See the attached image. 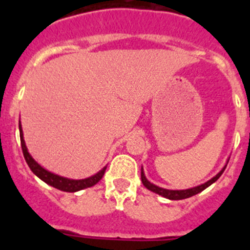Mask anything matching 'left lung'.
Listing matches in <instances>:
<instances>
[{
	"label": "left lung",
	"instance_id": "left-lung-1",
	"mask_svg": "<svg viewBox=\"0 0 250 250\" xmlns=\"http://www.w3.org/2000/svg\"><path fill=\"white\" fill-rule=\"evenodd\" d=\"M225 167H227V165H225V167H223V169L220 170L219 173L216 174L214 178H211L210 180H208V182L204 183V184L198 185V187H195V188H190V189H185V190H169V189H164V188L156 187V185H154L152 183H150L149 180L145 178V174H144V171H143V167H141V182H143V184H144V187L146 188V189H149V190L159 194V195L164 196V198H167V199L182 200V199H187V198H190V196L200 193V191H203L204 189H207L209 185H211L213 183H215L216 180L220 178V175L223 174V171L225 170Z\"/></svg>",
	"mask_w": 250,
	"mask_h": 250
}]
</instances>
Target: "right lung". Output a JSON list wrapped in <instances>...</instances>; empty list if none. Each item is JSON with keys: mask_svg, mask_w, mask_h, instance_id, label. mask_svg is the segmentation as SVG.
<instances>
[{"mask_svg": "<svg viewBox=\"0 0 250 250\" xmlns=\"http://www.w3.org/2000/svg\"><path fill=\"white\" fill-rule=\"evenodd\" d=\"M20 139H21V147L22 152H23V156H25V160L27 163V165L30 167V169L32 170V173L36 176H39L41 180L46 183V184L51 185V187L56 188L59 190L67 191V193H75V191L83 190V189H86V188L94 187L95 184H98L101 180V178L105 174L106 167H103V169L96 173L95 175L90 176V178L81 179V180H74V179H67L63 178V176L56 175V174L51 173V171H47L46 169H43L40 164H37L35 159L30 155L27 147H26L25 140H23V132H22L21 123H20Z\"/></svg>", "mask_w": 250, "mask_h": 250, "instance_id": "obj_1", "label": "right lung"}]
</instances>
